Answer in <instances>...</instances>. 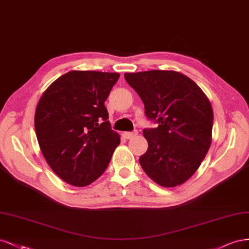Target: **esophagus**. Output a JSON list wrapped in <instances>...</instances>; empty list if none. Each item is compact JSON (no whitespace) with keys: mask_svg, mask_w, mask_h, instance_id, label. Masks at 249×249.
Here are the masks:
<instances>
[{"mask_svg":"<svg viewBox=\"0 0 249 249\" xmlns=\"http://www.w3.org/2000/svg\"><path fill=\"white\" fill-rule=\"evenodd\" d=\"M139 134V132L136 131V130H134V131H132V132H124L123 133V135L125 136V139H127V140H130V139H133V138H135L136 135Z\"/></svg>","mask_w":249,"mask_h":249,"instance_id":"34e87169","label":"esophagus"}]
</instances>
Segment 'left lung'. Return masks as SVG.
Segmentation results:
<instances>
[{"mask_svg": "<svg viewBox=\"0 0 249 249\" xmlns=\"http://www.w3.org/2000/svg\"><path fill=\"white\" fill-rule=\"evenodd\" d=\"M124 77L143 102L147 118L158 123L142 131L148 150L140 157L141 166L160 186L181 185L196 172L211 145L209 99L177 71L150 70Z\"/></svg>", "mask_w": 249, "mask_h": 249, "instance_id": "left-lung-1", "label": "left lung"}]
</instances>
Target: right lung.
<instances>
[{
	"label": "right lung",
	"instance_id": "obj_1",
	"mask_svg": "<svg viewBox=\"0 0 249 249\" xmlns=\"http://www.w3.org/2000/svg\"><path fill=\"white\" fill-rule=\"evenodd\" d=\"M119 77L116 72L69 71L37 104L39 147L53 173L70 185L84 187L97 180L120 145L104 106Z\"/></svg>",
	"mask_w": 249,
	"mask_h": 249
}]
</instances>
